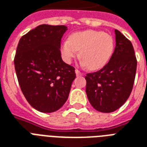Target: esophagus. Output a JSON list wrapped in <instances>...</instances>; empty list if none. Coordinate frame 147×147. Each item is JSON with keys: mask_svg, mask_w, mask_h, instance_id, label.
<instances>
[{"mask_svg": "<svg viewBox=\"0 0 147 147\" xmlns=\"http://www.w3.org/2000/svg\"><path fill=\"white\" fill-rule=\"evenodd\" d=\"M76 76H82V73L78 71V69H76Z\"/></svg>", "mask_w": 147, "mask_h": 147, "instance_id": "34e87169", "label": "esophagus"}]
</instances>
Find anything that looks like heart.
Returning <instances> with one entry per match:
<instances>
[{"label":"heart","instance_id":"heart-1","mask_svg":"<svg viewBox=\"0 0 147 147\" xmlns=\"http://www.w3.org/2000/svg\"><path fill=\"white\" fill-rule=\"evenodd\" d=\"M115 49V41L111 34L103 31L86 30L72 33L63 41L61 52L67 63L78 55L82 64L89 70H98L108 63Z\"/></svg>","mask_w":147,"mask_h":147}]
</instances>
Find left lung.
Instances as JSON below:
<instances>
[{
  "mask_svg": "<svg viewBox=\"0 0 147 147\" xmlns=\"http://www.w3.org/2000/svg\"><path fill=\"white\" fill-rule=\"evenodd\" d=\"M115 34L116 48L110 60L99 71L85 77L88 101L101 113L114 112L126 102L136 76L137 61L133 45L116 29Z\"/></svg>",
  "mask_w": 147,
  "mask_h": 147,
  "instance_id": "left-lung-1",
  "label": "left lung"
}]
</instances>
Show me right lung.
Masks as SVG:
<instances>
[{
    "instance_id": "add662e5",
    "label": "right lung",
    "mask_w": 147,
    "mask_h": 147,
    "mask_svg": "<svg viewBox=\"0 0 147 147\" xmlns=\"http://www.w3.org/2000/svg\"><path fill=\"white\" fill-rule=\"evenodd\" d=\"M68 28L41 24L21 37L14 57L19 85L28 103L41 113H53L69 97L75 68L61 56V40Z\"/></svg>"
}]
</instances>
